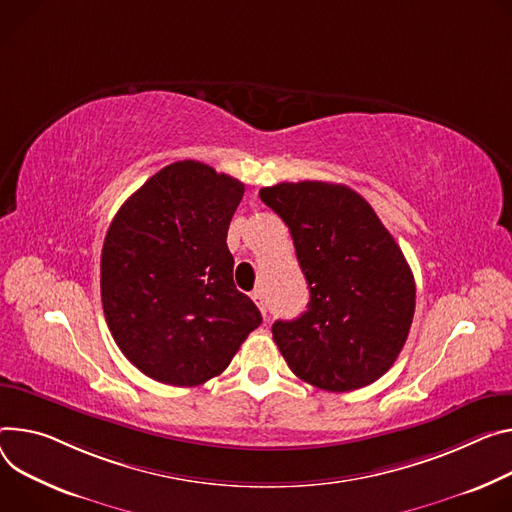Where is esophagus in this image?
<instances>
[{
    "label": "esophagus",
    "mask_w": 512,
    "mask_h": 512,
    "mask_svg": "<svg viewBox=\"0 0 512 512\" xmlns=\"http://www.w3.org/2000/svg\"><path fill=\"white\" fill-rule=\"evenodd\" d=\"M251 298H253V302L257 304V308L261 310V314L265 316V314H267V306H265V300H263V292H261V290H255V292L251 294Z\"/></svg>",
    "instance_id": "obj_1"
}]
</instances>
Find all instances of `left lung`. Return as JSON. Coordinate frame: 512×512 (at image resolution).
Segmentation results:
<instances>
[{
    "instance_id": "1",
    "label": "left lung",
    "mask_w": 512,
    "mask_h": 512,
    "mask_svg": "<svg viewBox=\"0 0 512 512\" xmlns=\"http://www.w3.org/2000/svg\"><path fill=\"white\" fill-rule=\"evenodd\" d=\"M259 198L290 228L310 290L302 316L271 327L288 367L327 392L376 382L394 365L414 316V277L398 243L341 183H277Z\"/></svg>"
}]
</instances>
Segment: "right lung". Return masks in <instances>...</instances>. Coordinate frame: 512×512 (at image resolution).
<instances>
[{"label": "right lung", "mask_w": 512, "mask_h": 512, "mask_svg": "<svg viewBox=\"0 0 512 512\" xmlns=\"http://www.w3.org/2000/svg\"><path fill=\"white\" fill-rule=\"evenodd\" d=\"M245 183L200 161L163 167L114 216L102 249L108 329L145 376L192 388L220 376L261 312L232 280L226 232Z\"/></svg>", "instance_id": "add662e5"}]
</instances>
